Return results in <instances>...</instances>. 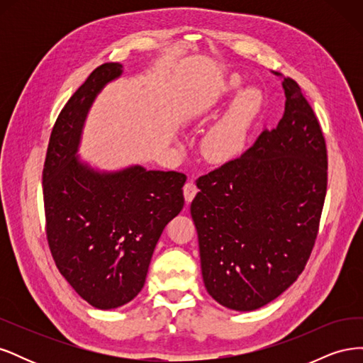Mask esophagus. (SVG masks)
Wrapping results in <instances>:
<instances>
[{
	"label": "esophagus",
	"mask_w": 363,
	"mask_h": 363,
	"mask_svg": "<svg viewBox=\"0 0 363 363\" xmlns=\"http://www.w3.org/2000/svg\"><path fill=\"white\" fill-rule=\"evenodd\" d=\"M183 192H184L186 203H191L194 200V196L196 195V192H199V188H196V184H195L194 180H189V182H186Z\"/></svg>",
	"instance_id": "34e87169"
}]
</instances>
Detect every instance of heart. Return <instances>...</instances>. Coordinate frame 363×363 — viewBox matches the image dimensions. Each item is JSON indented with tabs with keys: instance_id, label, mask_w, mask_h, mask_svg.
Instances as JSON below:
<instances>
[{
	"instance_id": "obj_1",
	"label": "heart",
	"mask_w": 363,
	"mask_h": 363,
	"mask_svg": "<svg viewBox=\"0 0 363 363\" xmlns=\"http://www.w3.org/2000/svg\"><path fill=\"white\" fill-rule=\"evenodd\" d=\"M242 83L239 75H232L224 83V92H233ZM263 106V94L256 86L240 91L225 118L218 123L204 140V151L208 157L223 159L235 155L244 147L252 123L257 119Z\"/></svg>"
}]
</instances>
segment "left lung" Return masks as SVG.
Segmentation results:
<instances>
[{"label": "left lung", "mask_w": 363, "mask_h": 363, "mask_svg": "<svg viewBox=\"0 0 363 363\" xmlns=\"http://www.w3.org/2000/svg\"><path fill=\"white\" fill-rule=\"evenodd\" d=\"M283 89L279 125L196 179L191 215L204 286L233 311L259 309L286 291L303 272L320 228L325 139L298 83L286 77Z\"/></svg>", "instance_id": "obj_1"}]
</instances>
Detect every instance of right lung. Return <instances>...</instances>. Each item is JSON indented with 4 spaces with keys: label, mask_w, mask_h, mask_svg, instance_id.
<instances>
[{
    "label": "right lung",
    "mask_w": 363,
    "mask_h": 363,
    "mask_svg": "<svg viewBox=\"0 0 363 363\" xmlns=\"http://www.w3.org/2000/svg\"><path fill=\"white\" fill-rule=\"evenodd\" d=\"M123 65L95 68L51 130L42 171L45 233L62 276L96 309H115L144 288L152 251L184 206L186 175L131 167L96 172L74 156L87 111Z\"/></svg>",
    "instance_id": "right-lung-1"
}]
</instances>
